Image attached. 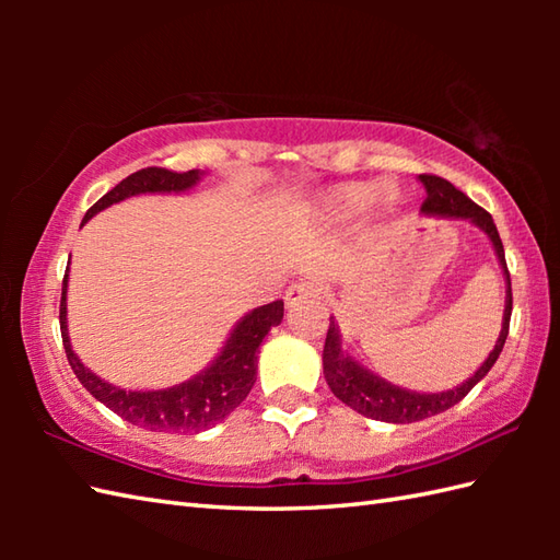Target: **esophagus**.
I'll use <instances>...</instances> for the list:
<instances>
[{"mask_svg":"<svg viewBox=\"0 0 560 560\" xmlns=\"http://www.w3.org/2000/svg\"><path fill=\"white\" fill-rule=\"evenodd\" d=\"M319 293H323V287H319L317 279H301V281L291 283L283 299H287V305H295V303H301V301L317 299Z\"/></svg>","mask_w":560,"mask_h":560,"instance_id":"obj_1","label":"esophagus"}]
</instances>
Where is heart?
I'll return each mask as SVG.
<instances>
[{
    "instance_id": "1",
    "label": "heart",
    "mask_w": 560,
    "mask_h": 560,
    "mask_svg": "<svg viewBox=\"0 0 560 560\" xmlns=\"http://www.w3.org/2000/svg\"><path fill=\"white\" fill-rule=\"evenodd\" d=\"M380 201V205L392 207L397 201V195L392 189H377L375 185L368 183H349L335 189L331 195V209H335L339 217H355V213H363L373 201Z\"/></svg>"
}]
</instances>
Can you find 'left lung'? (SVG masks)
<instances>
[{"instance_id":"obj_1","label":"left lung","mask_w":560,"mask_h":560,"mask_svg":"<svg viewBox=\"0 0 560 560\" xmlns=\"http://www.w3.org/2000/svg\"><path fill=\"white\" fill-rule=\"evenodd\" d=\"M419 180L425 187V201L421 207V213L425 217H440V219H464L481 229L495 249V257L501 261L503 277H505V311H503V327L501 335H498V341L493 351L489 353L479 371L471 377L464 380L462 385L445 389V392H413L407 387H397L387 383L385 377L375 375L373 371H368L365 365L353 359L351 353L341 349V331L335 317H329V329H327V339H325V351H323V368H325V380L329 389L335 392V397L341 399L347 407L353 411L363 413L365 419H375V421H387V423H413V421H423L428 416L443 413L450 407H455L457 401L469 395L471 387L481 383V380L489 375L493 363L501 355L505 339H508V329H510V315H513V289H510V271L505 265V249L501 243V235H498L495 223L491 219V213L481 209L479 205L459 192V189L443 180L438 175H419Z\"/></svg>"}]
</instances>
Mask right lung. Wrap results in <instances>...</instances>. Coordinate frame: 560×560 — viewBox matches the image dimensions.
<instances>
[{
    "mask_svg": "<svg viewBox=\"0 0 560 560\" xmlns=\"http://www.w3.org/2000/svg\"><path fill=\"white\" fill-rule=\"evenodd\" d=\"M201 175H205L201 171L173 173L165 168H141L125 177L120 185H115L108 195H103L86 211L81 225L96 217L98 211L129 197L189 192V189L197 187ZM67 287L69 267L62 281V301H59V329H62V343L71 371L79 377V383L110 411L122 416L129 423L156 433L207 431V428L217 425L233 409L241 407V401L249 395L257 380L259 343L269 335V329L281 325L283 319V301L259 305L237 319L217 359L195 377L165 389H125L105 383L91 368L83 365L74 349H71L67 329Z\"/></svg>",
    "mask_w": 560,
    "mask_h": 560,
    "instance_id": "obj_1",
    "label": "right lung"
}]
</instances>
